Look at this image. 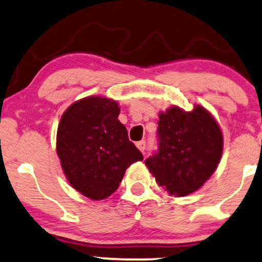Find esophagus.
Segmentation results:
<instances>
[{
    "instance_id": "34e87169",
    "label": "esophagus",
    "mask_w": 262,
    "mask_h": 262,
    "mask_svg": "<svg viewBox=\"0 0 262 262\" xmlns=\"http://www.w3.org/2000/svg\"><path fill=\"white\" fill-rule=\"evenodd\" d=\"M137 146H138V149H139V150L142 151V153H144L145 148H146L145 140H140V142H138V143H137Z\"/></svg>"
}]
</instances>
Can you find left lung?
I'll return each instance as SVG.
<instances>
[{"label":"left lung","instance_id":"8db88e82","mask_svg":"<svg viewBox=\"0 0 262 262\" xmlns=\"http://www.w3.org/2000/svg\"><path fill=\"white\" fill-rule=\"evenodd\" d=\"M223 134L205 108L191 112L178 107L159 114L158 151L145 165L160 186L175 196H185L200 188L220 162Z\"/></svg>","mask_w":262,"mask_h":262}]
</instances>
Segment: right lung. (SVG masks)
Returning a JSON list of instances; mask_svg holds the SVG:
<instances>
[{
	"instance_id": "1",
	"label": "right lung",
	"mask_w": 262,
	"mask_h": 262,
	"mask_svg": "<svg viewBox=\"0 0 262 262\" xmlns=\"http://www.w3.org/2000/svg\"><path fill=\"white\" fill-rule=\"evenodd\" d=\"M116 100L87 97L63 113L57 130V154L68 182L92 200H102L119 186L128 166L143 160L118 120Z\"/></svg>"
}]
</instances>
